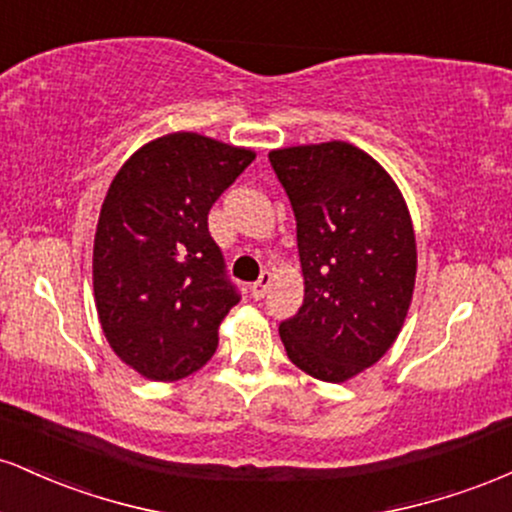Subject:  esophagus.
I'll list each match as a JSON object with an SVG mask.
<instances>
[{
	"mask_svg": "<svg viewBox=\"0 0 512 512\" xmlns=\"http://www.w3.org/2000/svg\"><path fill=\"white\" fill-rule=\"evenodd\" d=\"M272 272H262V276L260 279L255 281V284L250 286V293H252V298H255V301H262L264 296H267V291H269V286H272Z\"/></svg>",
	"mask_w": 512,
	"mask_h": 512,
	"instance_id": "obj_1",
	"label": "esophagus"
}]
</instances>
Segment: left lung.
<instances>
[{
	"label": "left lung",
	"mask_w": 512,
	"mask_h": 512,
	"mask_svg": "<svg viewBox=\"0 0 512 512\" xmlns=\"http://www.w3.org/2000/svg\"><path fill=\"white\" fill-rule=\"evenodd\" d=\"M296 214L305 296L279 337L291 363L346 383L402 332L416 281L409 207L392 175L358 146L322 142L269 151Z\"/></svg>",
	"instance_id": "obj_1"
}]
</instances>
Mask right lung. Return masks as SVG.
<instances>
[{"label":"right lung","mask_w":512,"mask_h":512,"mask_svg":"<svg viewBox=\"0 0 512 512\" xmlns=\"http://www.w3.org/2000/svg\"><path fill=\"white\" fill-rule=\"evenodd\" d=\"M255 151L197 132L151 139L110 182L93 240V296L110 349L158 383L214 356L238 303L207 216Z\"/></svg>","instance_id":"1"}]
</instances>
